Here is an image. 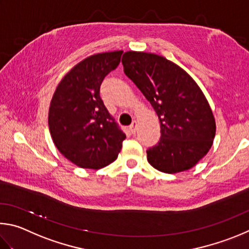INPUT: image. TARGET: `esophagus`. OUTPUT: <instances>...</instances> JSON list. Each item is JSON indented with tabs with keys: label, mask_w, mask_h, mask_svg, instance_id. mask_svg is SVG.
<instances>
[{
	"label": "esophagus",
	"mask_w": 249,
	"mask_h": 249,
	"mask_svg": "<svg viewBox=\"0 0 249 249\" xmlns=\"http://www.w3.org/2000/svg\"><path fill=\"white\" fill-rule=\"evenodd\" d=\"M130 131H131V133L137 132V121L136 120H133L131 125H130Z\"/></svg>",
	"instance_id": "34e87169"
}]
</instances>
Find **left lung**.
I'll return each instance as SVG.
<instances>
[{
	"label": "left lung",
	"instance_id": "left-lung-1",
	"mask_svg": "<svg viewBox=\"0 0 249 249\" xmlns=\"http://www.w3.org/2000/svg\"><path fill=\"white\" fill-rule=\"evenodd\" d=\"M121 62L160 119V139L146 151L149 163L167 174L194 167L211 149L215 136L214 117L197 83L162 55L128 51Z\"/></svg>",
	"mask_w": 249,
	"mask_h": 249
}]
</instances>
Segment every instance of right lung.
<instances>
[{
  "label": "right lung",
  "mask_w": 249,
  "mask_h": 249,
  "mask_svg": "<svg viewBox=\"0 0 249 249\" xmlns=\"http://www.w3.org/2000/svg\"><path fill=\"white\" fill-rule=\"evenodd\" d=\"M122 51L90 55L77 63L52 97L49 130L56 149L82 168L99 169L118 158L125 134L105 107L99 89L120 63Z\"/></svg>",
  "instance_id": "add662e5"
}]
</instances>
